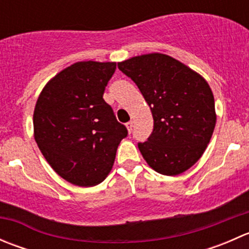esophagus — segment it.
I'll return each mask as SVG.
<instances>
[{
  "label": "esophagus",
  "instance_id": "obj_1",
  "mask_svg": "<svg viewBox=\"0 0 249 249\" xmlns=\"http://www.w3.org/2000/svg\"><path fill=\"white\" fill-rule=\"evenodd\" d=\"M125 126H126V129H127V131H129V134H131L132 127H134V123H132V122L126 123V124H125Z\"/></svg>",
  "mask_w": 249,
  "mask_h": 249
}]
</instances>
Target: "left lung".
<instances>
[{"label": "left lung", "instance_id": "obj_1", "mask_svg": "<svg viewBox=\"0 0 249 249\" xmlns=\"http://www.w3.org/2000/svg\"><path fill=\"white\" fill-rule=\"evenodd\" d=\"M150 107L154 126L139 143L143 159L154 171L177 176L193 166L207 148L215 126L214 97L201 74L161 53L118 62Z\"/></svg>", "mask_w": 249, "mask_h": 249}]
</instances>
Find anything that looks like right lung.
<instances>
[{"label":"right lung","mask_w":249,"mask_h":249,"mask_svg":"<svg viewBox=\"0 0 249 249\" xmlns=\"http://www.w3.org/2000/svg\"><path fill=\"white\" fill-rule=\"evenodd\" d=\"M115 69L117 62H76L53 77L37 99V145L53 170L74 185L101 183L127 135L104 100Z\"/></svg>","instance_id":"right-lung-1"}]
</instances>
